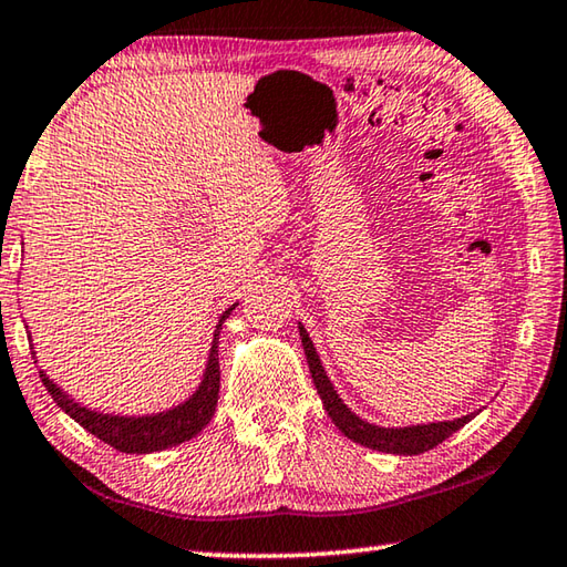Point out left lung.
Wrapping results in <instances>:
<instances>
[{
  "mask_svg": "<svg viewBox=\"0 0 567 567\" xmlns=\"http://www.w3.org/2000/svg\"><path fill=\"white\" fill-rule=\"evenodd\" d=\"M300 338L307 354V364H310V372H312V382L322 398L324 412H328L340 433L344 437H350L352 443H360L364 447L380 450V453H392V455H420V453H427V450H433L435 445L443 443V440L457 433L465 422L473 420V415H465L457 420L430 422V425H412V427H378L372 425V422H364L340 400L338 390L332 388L328 372H324L320 362V354L315 352V344L302 324H300Z\"/></svg>",
  "mask_w": 567,
  "mask_h": 567,
  "instance_id": "obj_1",
  "label": "left lung"
}]
</instances>
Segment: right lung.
Here are the masks:
<instances>
[{"label": "right lung", "instance_id": "add662e5", "mask_svg": "<svg viewBox=\"0 0 567 567\" xmlns=\"http://www.w3.org/2000/svg\"><path fill=\"white\" fill-rule=\"evenodd\" d=\"M237 305L227 307L223 318L217 322L213 350H209V360L205 368L203 382L195 395L182 402V405L172 408L167 412H157V415H142V417H122V415H104V412L90 410L74 402L70 395L54 385V382L40 372L44 388L50 390L52 400L60 405L66 415L80 422V425L100 437L102 443L112 445L120 453H132V455H145V453H159V450L175 447L179 443H187V440L195 437L199 430H203L209 420L215 415L217 408V395H219V358H217V340L219 330H223V322L229 318V312L235 310Z\"/></svg>", "mask_w": 567, "mask_h": 567}]
</instances>
